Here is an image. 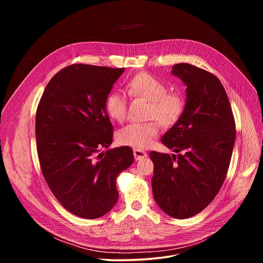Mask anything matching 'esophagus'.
Returning <instances> with one entry per match:
<instances>
[{
	"instance_id": "34e87169",
	"label": "esophagus",
	"mask_w": 263,
	"mask_h": 263,
	"mask_svg": "<svg viewBox=\"0 0 263 263\" xmlns=\"http://www.w3.org/2000/svg\"><path fill=\"white\" fill-rule=\"evenodd\" d=\"M133 154H134V158L135 160H141V159H144L146 157V153L141 151V149H133Z\"/></svg>"
}]
</instances>
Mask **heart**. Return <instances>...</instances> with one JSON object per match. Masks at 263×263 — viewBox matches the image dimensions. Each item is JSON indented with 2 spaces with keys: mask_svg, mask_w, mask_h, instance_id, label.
<instances>
[{
  "mask_svg": "<svg viewBox=\"0 0 263 263\" xmlns=\"http://www.w3.org/2000/svg\"><path fill=\"white\" fill-rule=\"evenodd\" d=\"M127 92L130 97L151 102L148 118L156 119L164 127L175 125L184 109V100L179 93L167 92V86L162 81L145 72L137 73L128 82ZM105 109L112 120L123 122L127 114L126 96L120 91L110 92L105 101ZM158 122L129 124L118 132V141L137 149L145 148L152 144L159 132Z\"/></svg>",
  "mask_w": 263,
  "mask_h": 263,
  "instance_id": "b5f03b06",
  "label": "heart"
}]
</instances>
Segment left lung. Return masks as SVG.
<instances>
[{"label": "left lung", "instance_id": "8db88e82", "mask_svg": "<svg viewBox=\"0 0 263 263\" xmlns=\"http://www.w3.org/2000/svg\"><path fill=\"white\" fill-rule=\"evenodd\" d=\"M186 86L178 122L162 136L177 156L152 151V190L160 209L175 218L204 210L226 178L235 143V122L228 96L211 72L189 63L171 70Z\"/></svg>", "mask_w": 263, "mask_h": 263}]
</instances>
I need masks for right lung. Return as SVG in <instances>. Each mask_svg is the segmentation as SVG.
I'll use <instances>...</instances> for the list:
<instances>
[{"label": "right lung", "instance_id": "add662e5", "mask_svg": "<svg viewBox=\"0 0 263 263\" xmlns=\"http://www.w3.org/2000/svg\"><path fill=\"white\" fill-rule=\"evenodd\" d=\"M125 68L71 64L48 83L36 111L43 175L60 204L93 219L115 207L117 178L134 161L129 146L108 148L112 127L105 101Z\"/></svg>", "mask_w": 263, "mask_h": 263}]
</instances>
